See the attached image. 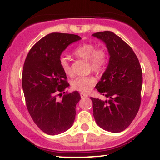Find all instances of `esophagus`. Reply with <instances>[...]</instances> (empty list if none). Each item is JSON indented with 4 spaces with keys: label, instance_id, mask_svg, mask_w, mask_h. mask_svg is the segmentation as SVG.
I'll list each match as a JSON object with an SVG mask.
<instances>
[{
    "label": "esophagus",
    "instance_id": "1",
    "mask_svg": "<svg viewBox=\"0 0 160 160\" xmlns=\"http://www.w3.org/2000/svg\"><path fill=\"white\" fill-rule=\"evenodd\" d=\"M80 97H81L82 98H86V97H88V95L85 94V93L81 92V93H80Z\"/></svg>",
    "mask_w": 160,
    "mask_h": 160
}]
</instances>
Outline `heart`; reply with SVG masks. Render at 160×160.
Wrapping results in <instances>:
<instances>
[{"label":"heart","instance_id":"obj_1","mask_svg":"<svg viewBox=\"0 0 160 160\" xmlns=\"http://www.w3.org/2000/svg\"><path fill=\"white\" fill-rule=\"evenodd\" d=\"M74 54L89 62V68L99 74L105 69L108 62V53L104 47H97L91 43H86L78 46L74 50ZM60 67L67 76L74 75L71 66L67 58L62 56L59 60ZM96 78L93 75L78 77L71 82V88L74 90L89 92L96 83Z\"/></svg>","mask_w":160,"mask_h":160}]
</instances>
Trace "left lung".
<instances>
[{"label": "left lung", "mask_w": 160, "mask_h": 160, "mask_svg": "<svg viewBox=\"0 0 160 160\" xmlns=\"http://www.w3.org/2000/svg\"><path fill=\"white\" fill-rule=\"evenodd\" d=\"M105 43L109 64L95 88L109 99L91 97L97 124L111 132H120L131 124L141 105L142 71L138 58L123 40L111 32L92 34Z\"/></svg>", "instance_id": "left-lung-1"}]
</instances>
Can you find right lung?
Masks as SVG:
<instances>
[{"instance_id": "obj_1", "label": "right lung", "mask_w": 160, "mask_h": 160, "mask_svg": "<svg viewBox=\"0 0 160 160\" xmlns=\"http://www.w3.org/2000/svg\"><path fill=\"white\" fill-rule=\"evenodd\" d=\"M80 39L76 34L51 33L38 40L25 58L22 85L27 109L34 123L48 135L65 132L74 123L80 95L78 91L65 92L69 83L59 60L62 51Z\"/></svg>"}]
</instances>
